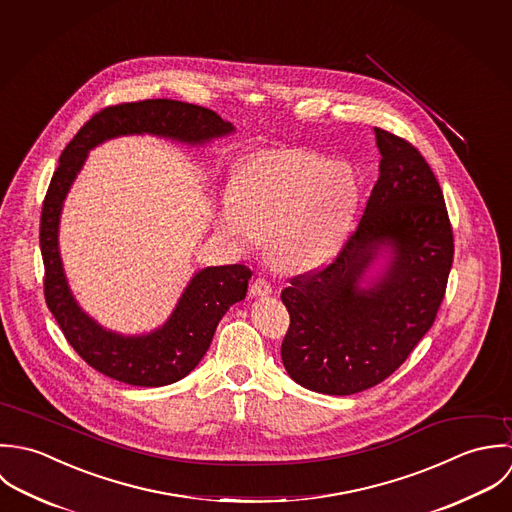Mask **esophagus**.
<instances>
[{"mask_svg": "<svg viewBox=\"0 0 512 512\" xmlns=\"http://www.w3.org/2000/svg\"><path fill=\"white\" fill-rule=\"evenodd\" d=\"M249 291H251V295H255V297H263V295H269V293L273 291V287H271V283H269L265 277H257V279H253Z\"/></svg>", "mask_w": 512, "mask_h": 512, "instance_id": "1", "label": "esophagus"}]
</instances>
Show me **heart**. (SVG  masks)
<instances>
[{"label": "heart", "mask_w": 512, "mask_h": 512, "mask_svg": "<svg viewBox=\"0 0 512 512\" xmlns=\"http://www.w3.org/2000/svg\"><path fill=\"white\" fill-rule=\"evenodd\" d=\"M358 198V180L348 164L285 150L253 158L239 170L217 225L241 247L267 241L279 267L308 271L338 251Z\"/></svg>", "instance_id": "1"}]
</instances>
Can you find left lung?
<instances>
[{
	"label": "left lung",
	"mask_w": 512,
	"mask_h": 512,
	"mask_svg": "<svg viewBox=\"0 0 512 512\" xmlns=\"http://www.w3.org/2000/svg\"><path fill=\"white\" fill-rule=\"evenodd\" d=\"M380 176L336 257L291 277L281 346L289 376L312 392L350 396L392 376L435 322L453 263V229L439 182L406 138L374 128ZM395 259L359 287L377 249Z\"/></svg>",
	"instance_id": "1"
}]
</instances>
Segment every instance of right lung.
Masks as SVG:
<instances>
[{
	"label": "right lung",
	"mask_w": 512,
	"mask_h": 512,
	"mask_svg": "<svg viewBox=\"0 0 512 512\" xmlns=\"http://www.w3.org/2000/svg\"><path fill=\"white\" fill-rule=\"evenodd\" d=\"M231 122L217 112L170 99L112 104L95 112L65 146L41 207L39 245L43 255V293L59 328L75 352L104 376L140 388L174 384L204 358L217 322L233 303L245 299L251 269L247 265L207 267L200 271L170 320L148 336L106 332L77 307L61 267L57 227L63 200L81 170L87 152L120 134H158L190 144L229 134Z\"/></svg>",
	"instance_id": "add662e5"
}]
</instances>
